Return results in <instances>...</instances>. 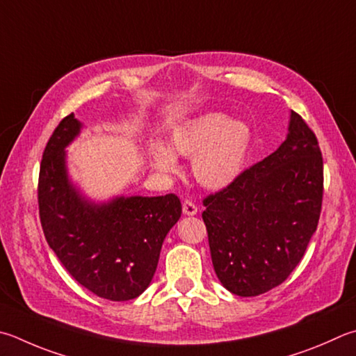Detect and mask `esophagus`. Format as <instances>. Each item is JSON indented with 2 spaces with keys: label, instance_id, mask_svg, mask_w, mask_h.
I'll return each mask as SVG.
<instances>
[{
  "label": "esophagus",
  "instance_id": "obj_1",
  "mask_svg": "<svg viewBox=\"0 0 356 356\" xmlns=\"http://www.w3.org/2000/svg\"><path fill=\"white\" fill-rule=\"evenodd\" d=\"M182 210L186 216H195L197 213V207L195 205V202H191V200L186 199L182 204Z\"/></svg>",
  "mask_w": 356,
  "mask_h": 356
}]
</instances>
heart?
<instances>
[{"label": "heart", "instance_id": "b5f03b06", "mask_svg": "<svg viewBox=\"0 0 356 356\" xmlns=\"http://www.w3.org/2000/svg\"><path fill=\"white\" fill-rule=\"evenodd\" d=\"M252 147V131L243 121L209 112L185 120L172 129L166 146L152 143L151 163L157 171L174 174L176 157L191 160L193 176L209 190L227 188L241 176Z\"/></svg>", "mask_w": 356, "mask_h": 356}]
</instances>
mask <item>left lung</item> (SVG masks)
Masks as SVG:
<instances>
[{
    "mask_svg": "<svg viewBox=\"0 0 356 356\" xmlns=\"http://www.w3.org/2000/svg\"><path fill=\"white\" fill-rule=\"evenodd\" d=\"M322 186L318 140L291 111L285 141L204 200L213 268L225 289L252 297L286 280L318 227Z\"/></svg>",
    "mask_w": 356,
    "mask_h": 356,
    "instance_id": "left-lung-1",
    "label": "left lung"
}]
</instances>
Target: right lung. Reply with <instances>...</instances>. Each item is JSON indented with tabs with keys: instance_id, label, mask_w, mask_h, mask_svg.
Returning <instances> with one entry per match:
<instances>
[{
	"instance_id": "1",
	"label": "right lung",
	"mask_w": 356,
	"mask_h": 356,
	"mask_svg": "<svg viewBox=\"0 0 356 356\" xmlns=\"http://www.w3.org/2000/svg\"><path fill=\"white\" fill-rule=\"evenodd\" d=\"M83 124L65 116L44 147L38 177L43 234L74 280L102 299L131 300L151 285L161 244L182 215L176 195L95 200L73 182L67 147Z\"/></svg>"
}]
</instances>
